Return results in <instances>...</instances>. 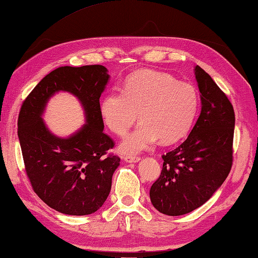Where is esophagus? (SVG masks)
I'll list each match as a JSON object with an SVG mask.
<instances>
[{
	"instance_id": "esophagus-1",
	"label": "esophagus",
	"mask_w": 258,
	"mask_h": 258,
	"mask_svg": "<svg viewBox=\"0 0 258 258\" xmlns=\"http://www.w3.org/2000/svg\"><path fill=\"white\" fill-rule=\"evenodd\" d=\"M123 160L128 163H134V162H138L139 160H141V158L139 157H124Z\"/></svg>"
}]
</instances>
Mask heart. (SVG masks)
<instances>
[{
	"label": "heart",
	"mask_w": 258,
	"mask_h": 258,
	"mask_svg": "<svg viewBox=\"0 0 258 258\" xmlns=\"http://www.w3.org/2000/svg\"><path fill=\"white\" fill-rule=\"evenodd\" d=\"M199 108L196 88L162 72L143 71L125 80L122 91L113 90L100 101L101 117L114 134L123 136L135 122L141 123L120 144L124 154H136L160 138L163 144L179 141L192 128Z\"/></svg>",
	"instance_id": "obj_1"
}]
</instances>
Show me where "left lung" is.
I'll return each mask as SVG.
<instances>
[{"mask_svg":"<svg viewBox=\"0 0 258 258\" xmlns=\"http://www.w3.org/2000/svg\"><path fill=\"white\" fill-rule=\"evenodd\" d=\"M201 112L185 142L162 155L161 175L150 189L152 205L169 216L199 208L224 183L232 167L234 111L200 66L194 67Z\"/></svg>","mask_w":258,"mask_h":258,"instance_id":"8db88e82","label":"left lung"}]
</instances>
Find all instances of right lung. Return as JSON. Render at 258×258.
Here are the masks:
<instances>
[{
  "label": "right lung",
  "mask_w": 258,
  "mask_h": 258,
  "mask_svg": "<svg viewBox=\"0 0 258 258\" xmlns=\"http://www.w3.org/2000/svg\"><path fill=\"white\" fill-rule=\"evenodd\" d=\"M109 80L101 65L64 66L41 80L23 103L18 137L34 192L57 212L90 215L106 201L120 158L106 155L114 143L104 134L99 98ZM69 92L82 104L86 123L69 138L48 130L41 117L49 98Z\"/></svg>",
  "instance_id": "right-lung-1"
}]
</instances>
